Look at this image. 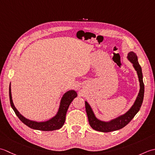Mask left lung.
I'll use <instances>...</instances> for the list:
<instances>
[{
  "mask_svg": "<svg viewBox=\"0 0 155 155\" xmlns=\"http://www.w3.org/2000/svg\"><path fill=\"white\" fill-rule=\"evenodd\" d=\"M128 59L133 64L134 69L137 71L138 78H139L140 89L137 98L136 100L134 105L132 106V108L125 114L120 116V117L114 120H112L108 122H102L97 120L96 118L95 115H94L90 106L87 102H85L88 121H89V124L91 127L94 130L103 132H109L120 130V129L124 128L125 126L127 125L132 120V119L134 117V116L137 114V112L139 111L143 102L144 93V85L143 80L142 69L140 65L138 64L137 55L135 53L132 51L129 53L128 54Z\"/></svg>",
  "mask_w": 155,
  "mask_h": 155,
  "instance_id": "left-lung-1",
  "label": "left lung"
}]
</instances>
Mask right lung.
I'll return each instance as SVG.
<instances>
[{"mask_svg":"<svg viewBox=\"0 0 155 155\" xmlns=\"http://www.w3.org/2000/svg\"><path fill=\"white\" fill-rule=\"evenodd\" d=\"M76 97L77 93L75 92V91L71 90L67 91L62 97L59 111L58 114H57V115L51 119H50L48 121L37 122L35 121H31L25 118L18 112V110L16 109L12 100L11 84L10 86H9V98H10V103L12 108L13 109L16 115L18 116V118L20 119V120L22 122H23L25 125L29 126V128L35 129V130L51 131L58 130V129L61 128L65 121L66 113H67L69 106L70 105L71 102L73 101V100Z\"/></svg>","mask_w":155,"mask_h":155,"instance_id":"add662e5","label":"right lung"}]
</instances>
